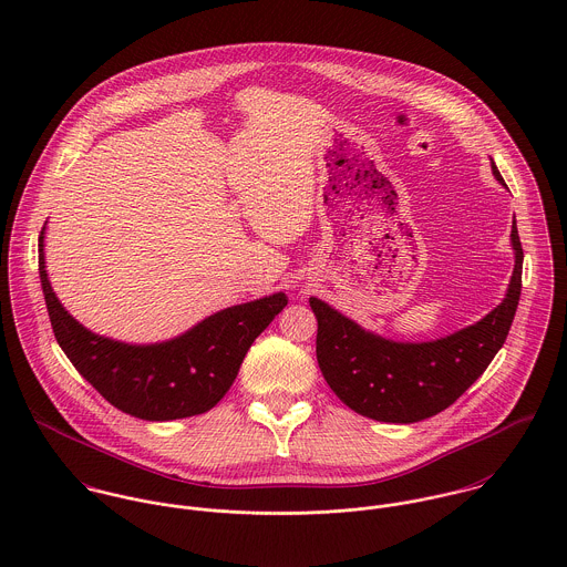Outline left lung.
<instances>
[{
    "label": "left lung",
    "mask_w": 567,
    "mask_h": 567,
    "mask_svg": "<svg viewBox=\"0 0 567 567\" xmlns=\"http://www.w3.org/2000/svg\"><path fill=\"white\" fill-rule=\"evenodd\" d=\"M491 167L504 183L495 163ZM511 240L515 268L506 299L483 321L434 342L380 338L312 297L310 306L319 321L317 360L340 402L386 423H414L454 404L485 373L513 323L524 264L515 223Z\"/></svg>",
    "instance_id": "8db88e82"
}]
</instances>
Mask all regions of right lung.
<instances>
[{
	"mask_svg": "<svg viewBox=\"0 0 567 567\" xmlns=\"http://www.w3.org/2000/svg\"><path fill=\"white\" fill-rule=\"evenodd\" d=\"M39 275L56 342L70 362L109 404L146 421L212 410L231 389L252 340L288 306L277 292L227 308L174 340L135 347L95 336L65 312L48 281L43 231Z\"/></svg>",
	"mask_w": 567,
	"mask_h": 567,
	"instance_id": "right-lung-1",
	"label": "right lung"
}]
</instances>
